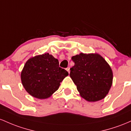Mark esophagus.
<instances>
[{"instance_id":"34e87169","label":"esophagus","mask_w":131,"mask_h":131,"mask_svg":"<svg viewBox=\"0 0 131 131\" xmlns=\"http://www.w3.org/2000/svg\"><path fill=\"white\" fill-rule=\"evenodd\" d=\"M66 70H67V71L69 73H70V68H69V67H67V68L66 69Z\"/></svg>"}]
</instances>
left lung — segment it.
<instances>
[{"label": "left lung", "mask_w": 131, "mask_h": 131, "mask_svg": "<svg viewBox=\"0 0 131 131\" xmlns=\"http://www.w3.org/2000/svg\"><path fill=\"white\" fill-rule=\"evenodd\" d=\"M75 64L70 77L80 96L88 101L103 99L113 83V72L105 59L98 54L80 53L72 57Z\"/></svg>", "instance_id": "left-lung-1"}]
</instances>
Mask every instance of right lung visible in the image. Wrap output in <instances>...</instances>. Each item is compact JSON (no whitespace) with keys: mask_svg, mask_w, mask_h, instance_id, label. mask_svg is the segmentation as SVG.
<instances>
[{"mask_svg":"<svg viewBox=\"0 0 131 131\" xmlns=\"http://www.w3.org/2000/svg\"><path fill=\"white\" fill-rule=\"evenodd\" d=\"M69 75L59 67L57 59L49 53L29 59L21 73V80L26 92L39 99L49 98L59 87L61 82Z\"/></svg>","mask_w":131,"mask_h":131,"instance_id":"obj_1","label":"right lung"}]
</instances>
